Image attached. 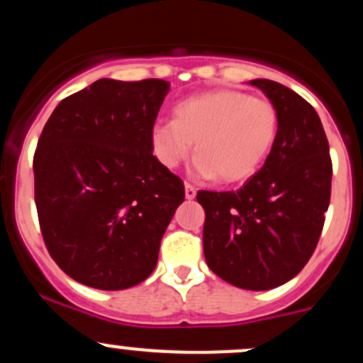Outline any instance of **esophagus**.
Returning <instances> with one entry per match:
<instances>
[{
    "instance_id": "obj_1",
    "label": "esophagus",
    "mask_w": 363,
    "mask_h": 363,
    "mask_svg": "<svg viewBox=\"0 0 363 363\" xmlns=\"http://www.w3.org/2000/svg\"><path fill=\"white\" fill-rule=\"evenodd\" d=\"M184 189H186V199H194V196H196V187L191 186V184H187V182H186Z\"/></svg>"
}]
</instances>
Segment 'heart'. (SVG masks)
I'll return each instance as SVG.
<instances>
[{
    "instance_id": "obj_1",
    "label": "heart",
    "mask_w": 363,
    "mask_h": 363,
    "mask_svg": "<svg viewBox=\"0 0 363 363\" xmlns=\"http://www.w3.org/2000/svg\"><path fill=\"white\" fill-rule=\"evenodd\" d=\"M278 111L268 99L239 90H216L177 104L172 121L152 128V148L164 167L176 169L196 141L194 172L225 182L252 176L272 152Z\"/></svg>"
}]
</instances>
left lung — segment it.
<instances>
[{
    "mask_svg": "<svg viewBox=\"0 0 363 363\" xmlns=\"http://www.w3.org/2000/svg\"><path fill=\"white\" fill-rule=\"evenodd\" d=\"M278 111L264 165L237 191H198L203 251L230 285L269 290L302 272L319 242L331 198L333 164L323 124L306 99L273 80H251Z\"/></svg>",
    "mask_w": 363,
    "mask_h": 363,
    "instance_id": "left-lung-1",
    "label": "left lung"
}]
</instances>
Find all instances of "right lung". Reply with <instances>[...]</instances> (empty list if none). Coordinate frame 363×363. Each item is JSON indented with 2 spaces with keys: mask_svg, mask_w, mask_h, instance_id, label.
Returning <instances> with one entry per match:
<instances>
[{
  "mask_svg": "<svg viewBox=\"0 0 363 363\" xmlns=\"http://www.w3.org/2000/svg\"><path fill=\"white\" fill-rule=\"evenodd\" d=\"M169 82L102 78L62 99L37 141L34 194L45 247L68 277L124 290L152 274L184 182L157 160L152 128Z\"/></svg>",
  "mask_w": 363,
  "mask_h": 363,
  "instance_id": "1",
  "label": "right lung"
}]
</instances>
